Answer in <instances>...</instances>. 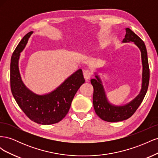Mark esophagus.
Wrapping results in <instances>:
<instances>
[{"label": "esophagus", "instance_id": "esophagus-1", "mask_svg": "<svg viewBox=\"0 0 158 158\" xmlns=\"http://www.w3.org/2000/svg\"><path fill=\"white\" fill-rule=\"evenodd\" d=\"M92 73L91 71L87 70H85L84 72V77L85 81H88L89 79L92 78Z\"/></svg>", "mask_w": 158, "mask_h": 158}]
</instances>
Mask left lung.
Instances as JSON below:
<instances>
[{
	"label": "left lung",
	"mask_w": 158,
	"mask_h": 158,
	"mask_svg": "<svg viewBox=\"0 0 158 158\" xmlns=\"http://www.w3.org/2000/svg\"><path fill=\"white\" fill-rule=\"evenodd\" d=\"M126 35L123 43L134 42L141 52L142 63V88L140 94L131 102L125 106H114L110 103L107 98L99 76L95 73V78L91 80L94 87L93 104L95 111L102 120L107 122H118L130 118L144 99L147 92L150 80V69L146 45L140 38L128 27L126 28Z\"/></svg>",
	"instance_id": "obj_1"
}]
</instances>
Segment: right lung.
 I'll list each match as a JSON object with an SVG mask.
<instances>
[{
    "mask_svg": "<svg viewBox=\"0 0 158 158\" xmlns=\"http://www.w3.org/2000/svg\"><path fill=\"white\" fill-rule=\"evenodd\" d=\"M32 33L30 31L22 38L11 57V91L19 107L28 118L41 125H52L59 123L66 115L76 93L85 80L82 69H78L47 94L38 95L28 89L22 80L18 61L20 52Z\"/></svg>",
    "mask_w": 158,
    "mask_h": 158,
    "instance_id": "1",
    "label": "right lung"
}]
</instances>
